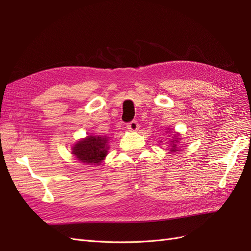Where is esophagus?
<instances>
[{"mask_svg":"<svg viewBox=\"0 0 251 251\" xmlns=\"http://www.w3.org/2000/svg\"><path fill=\"white\" fill-rule=\"evenodd\" d=\"M138 123L136 120H132L131 123H128L127 125H126V127L128 128V130L130 131H137L138 130Z\"/></svg>","mask_w":251,"mask_h":251,"instance_id":"obj_1","label":"esophagus"}]
</instances>
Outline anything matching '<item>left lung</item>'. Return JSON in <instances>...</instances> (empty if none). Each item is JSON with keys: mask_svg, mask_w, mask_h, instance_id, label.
<instances>
[{"mask_svg": "<svg viewBox=\"0 0 251 251\" xmlns=\"http://www.w3.org/2000/svg\"><path fill=\"white\" fill-rule=\"evenodd\" d=\"M177 139H178V138H177ZM176 142H178V141H176ZM171 151H176V144L173 143V146H172V148H171Z\"/></svg>", "mask_w": 251, "mask_h": 251, "instance_id": "1", "label": "left lung"}]
</instances>
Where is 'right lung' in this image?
<instances>
[{
  "label": "right lung",
  "instance_id": "obj_1",
  "mask_svg": "<svg viewBox=\"0 0 251 251\" xmlns=\"http://www.w3.org/2000/svg\"><path fill=\"white\" fill-rule=\"evenodd\" d=\"M107 138L100 136H89L75 144L72 154L83 163L97 164L107 156Z\"/></svg>",
  "mask_w": 251,
  "mask_h": 251
}]
</instances>
